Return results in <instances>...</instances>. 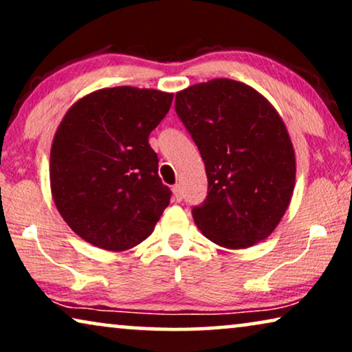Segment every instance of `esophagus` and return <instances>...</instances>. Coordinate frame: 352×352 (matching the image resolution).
Segmentation results:
<instances>
[{"mask_svg":"<svg viewBox=\"0 0 352 352\" xmlns=\"http://www.w3.org/2000/svg\"><path fill=\"white\" fill-rule=\"evenodd\" d=\"M173 199H175L176 201H181L182 200V197H184V192H182V187H181V184H176V186H173Z\"/></svg>","mask_w":352,"mask_h":352,"instance_id":"obj_1","label":"esophagus"}]
</instances>
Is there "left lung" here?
<instances>
[{
	"label": "left lung",
	"instance_id": "left-lung-1",
	"mask_svg": "<svg viewBox=\"0 0 352 352\" xmlns=\"http://www.w3.org/2000/svg\"><path fill=\"white\" fill-rule=\"evenodd\" d=\"M176 113L208 177L206 200L192 210L197 228L229 250L267 239L296 177L295 148L276 107L242 81L214 78L176 93Z\"/></svg>",
	"mask_w": 352,
	"mask_h": 352
}]
</instances>
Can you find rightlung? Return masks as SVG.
Returning a JSON list of instances; mask_svg holds the SVG:
<instances>
[{
    "label": "right lung",
    "instance_id": "right-lung-1",
    "mask_svg": "<svg viewBox=\"0 0 352 352\" xmlns=\"http://www.w3.org/2000/svg\"><path fill=\"white\" fill-rule=\"evenodd\" d=\"M173 93L117 86L76 100L52 139L50 181L56 208L94 247L124 252L153 232L170 205L148 134Z\"/></svg>",
    "mask_w": 352,
    "mask_h": 352
}]
</instances>
